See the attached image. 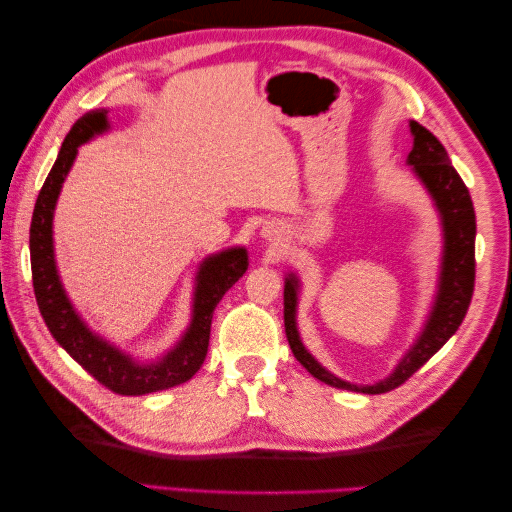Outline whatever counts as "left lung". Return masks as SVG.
Returning <instances> with one entry per match:
<instances>
[{
    "label": "left lung",
    "mask_w": 512,
    "mask_h": 512,
    "mask_svg": "<svg viewBox=\"0 0 512 512\" xmlns=\"http://www.w3.org/2000/svg\"><path fill=\"white\" fill-rule=\"evenodd\" d=\"M409 127L413 134V149L407 162L413 165L416 176L429 189L431 198L436 200L444 226L442 277L436 306L431 310V317L424 325L418 343L398 363L394 374L376 385H352L321 367L301 345L295 323L299 281L295 275H290L284 288V325L290 350L297 361L325 385L347 391H363V394H385V391L400 387L451 339L471 306L475 288V211L471 193L462 182L460 173L453 169L447 149L442 147L440 140L416 121H411Z\"/></svg>",
    "instance_id": "left-lung-1"
}]
</instances>
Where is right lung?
<instances>
[{
    "instance_id": "obj_1",
    "label": "right lung",
    "mask_w": 512,
    "mask_h": 512,
    "mask_svg": "<svg viewBox=\"0 0 512 512\" xmlns=\"http://www.w3.org/2000/svg\"><path fill=\"white\" fill-rule=\"evenodd\" d=\"M107 129L105 112H90L79 118L65 136L61 151L54 162L46 182L39 191L30 222V268L32 286H35L37 306L43 321H46L50 334L54 336L65 352H68L85 372L92 374L103 387L121 396H143L151 391H162L176 387L198 372L202 367L206 350H209L213 310L224 297V292L246 273V250L231 248L220 255L206 259L198 275V288H195L193 301V321L187 334L173 350L158 363L140 365L132 358L121 354L94 336L83 321L76 317L68 297L61 288V281L54 266L52 250V213L57 204L61 184L68 176L72 162L76 158L79 145L88 143L94 134Z\"/></svg>"
}]
</instances>
